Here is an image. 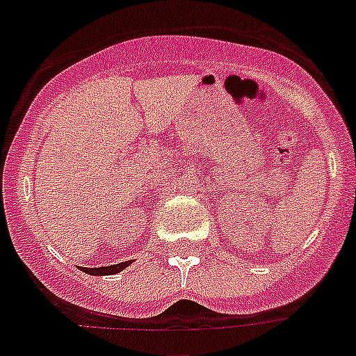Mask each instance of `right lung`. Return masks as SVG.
I'll use <instances>...</instances> for the list:
<instances>
[{
	"instance_id": "1",
	"label": "right lung",
	"mask_w": 356,
	"mask_h": 356,
	"mask_svg": "<svg viewBox=\"0 0 356 356\" xmlns=\"http://www.w3.org/2000/svg\"><path fill=\"white\" fill-rule=\"evenodd\" d=\"M131 260L127 262H120V264H115V266H106V267H82L83 273L87 274H92V276H110V274H117L120 270H124L125 267L129 266Z\"/></svg>"
}]
</instances>
